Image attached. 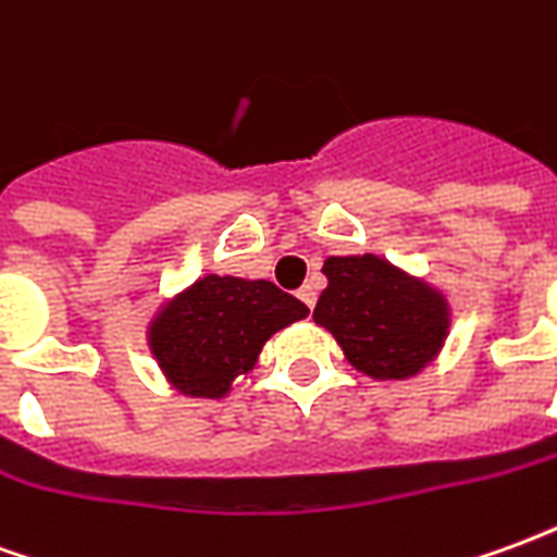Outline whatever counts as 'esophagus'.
Wrapping results in <instances>:
<instances>
[{
  "label": "esophagus",
  "instance_id": "esophagus-1",
  "mask_svg": "<svg viewBox=\"0 0 557 557\" xmlns=\"http://www.w3.org/2000/svg\"><path fill=\"white\" fill-rule=\"evenodd\" d=\"M298 298H301V301L307 304V307H310V310H313V304H315V289H313V286H304V289L298 292Z\"/></svg>",
  "mask_w": 557,
  "mask_h": 557
}]
</instances>
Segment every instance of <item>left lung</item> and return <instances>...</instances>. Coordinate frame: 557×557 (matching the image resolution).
Instances as JSON below:
<instances>
[{"instance_id":"obj_1","label":"left lung","mask_w":557,"mask_h":557,"mask_svg":"<svg viewBox=\"0 0 557 557\" xmlns=\"http://www.w3.org/2000/svg\"><path fill=\"white\" fill-rule=\"evenodd\" d=\"M315 325L334 334L346 361L375 382H403L435 361L450 331L442 292L373 253L327 256Z\"/></svg>"}]
</instances>
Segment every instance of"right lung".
I'll return each mask as SVG.
<instances>
[{"label": "right lung", "mask_w": 557, "mask_h": 557, "mask_svg": "<svg viewBox=\"0 0 557 557\" xmlns=\"http://www.w3.org/2000/svg\"><path fill=\"white\" fill-rule=\"evenodd\" d=\"M307 313L268 280L206 274L160 304L148 322V349L178 394L223 399L253 370L268 339Z\"/></svg>", "instance_id": "add662e5"}]
</instances>
